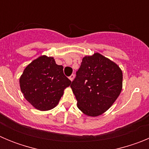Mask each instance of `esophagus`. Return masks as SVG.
Wrapping results in <instances>:
<instances>
[{"mask_svg": "<svg viewBox=\"0 0 149 149\" xmlns=\"http://www.w3.org/2000/svg\"><path fill=\"white\" fill-rule=\"evenodd\" d=\"M74 74H72V75H71L70 77H69V79H70L71 81H72L74 80Z\"/></svg>", "mask_w": 149, "mask_h": 149, "instance_id": "34e87169", "label": "esophagus"}]
</instances>
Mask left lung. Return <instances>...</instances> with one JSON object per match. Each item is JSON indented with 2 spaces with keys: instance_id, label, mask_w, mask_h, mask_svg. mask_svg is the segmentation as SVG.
<instances>
[{
  "instance_id": "left-lung-1",
  "label": "left lung",
  "mask_w": 149,
  "mask_h": 149,
  "mask_svg": "<svg viewBox=\"0 0 149 149\" xmlns=\"http://www.w3.org/2000/svg\"><path fill=\"white\" fill-rule=\"evenodd\" d=\"M77 107L85 115L98 116L120 95L122 72L117 64L98 53L84 56L71 84Z\"/></svg>"
}]
</instances>
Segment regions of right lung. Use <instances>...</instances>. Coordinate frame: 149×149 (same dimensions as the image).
Masks as SVG:
<instances>
[{
	"instance_id": "right-lung-1",
	"label": "right lung",
	"mask_w": 149,
	"mask_h": 149,
	"mask_svg": "<svg viewBox=\"0 0 149 149\" xmlns=\"http://www.w3.org/2000/svg\"><path fill=\"white\" fill-rule=\"evenodd\" d=\"M19 83L25 99L37 110L45 111L58 104L72 81L63 73V65L56 64L54 57L44 55L26 67Z\"/></svg>"
}]
</instances>
